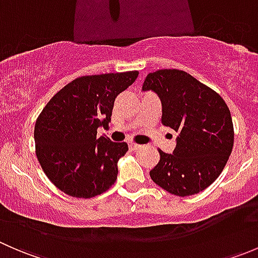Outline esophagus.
<instances>
[{"label":"esophagus","instance_id":"1","mask_svg":"<svg viewBox=\"0 0 258 258\" xmlns=\"http://www.w3.org/2000/svg\"><path fill=\"white\" fill-rule=\"evenodd\" d=\"M141 148V146L137 145V144H130V150L131 151H136V150H140Z\"/></svg>","mask_w":258,"mask_h":258}]
</instances>
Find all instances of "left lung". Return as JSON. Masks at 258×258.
I'll use <instances>...</instances> for the list:
<instances>
[{
  "label": "left lung",
  "instance_id": "obj_1",
  "mask_svg": "<svg viewBox=\"0 0 258 258\" xmlns=\"http://www.w3.org/2000/svg\"><path fill=\"white\" fill-rule=\"evenodd\" d=\"M144 91L162 103V123L178 134L173 153L160 152L152 181L176 196L204 191L220 176L233 147V123L216 91L179 70H158L146 77Z\"/></svg>",
  "mask_w": 258,
  "mask_h": 258
}]
</instances>
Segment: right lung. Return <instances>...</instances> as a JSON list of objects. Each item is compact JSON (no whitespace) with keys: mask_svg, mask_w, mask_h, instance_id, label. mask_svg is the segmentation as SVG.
<instances>
[{"mask_svg":"<svg viewBox=\"0 0 258 258\" xmlns=\"http://www.w3.org/2000/svg\"><path fill=\"white\" fill-rule=\"evenodd\" d=\"M139 71L92 75L59 90L36 119V156L49 181L66 195L91 199L117 179V162L128 151L97 128L108 126L114 100L135 82Z\"/></svg>","mask_w":258,"mask_h":258,"instance_id":"right-lung-1","label":"right lung"}]
</instances>
